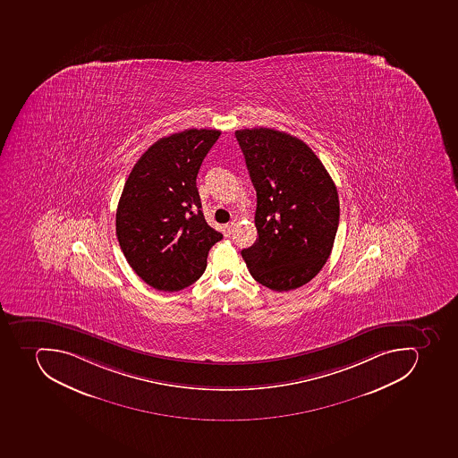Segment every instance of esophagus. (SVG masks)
Returning a JSON list of instances; mask_svg holds the SVG:
<instances>
[{
    "label": "esophagus",
    "instance_id": "obj_1",
    "mask_svg": "<svg viewBox=\"0 0 458 458\" xmlns=\"http://www.w3.org/2000/svg\"><path fill=\"white\" fill-rule=\"evenodd\" d=\"M234 228H235V223H234V221H231L230 224H227V225H225V234L230 235L231 233H233V231H234Z\"/></svg>",
    "mask_w": 458,
    "mask_h": 458
}]
</instances>
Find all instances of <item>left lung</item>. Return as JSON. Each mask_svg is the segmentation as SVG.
Here are the masks:
<instances>
[{
	"instance_id": "left-lung-1",
	"label": "left lung",
	"mask_w": 458,
	"mask_h": 458,
	"mask_svg": "<svg viewBox=\"0 0 458 458\" xmlns=\"http://www.w3.org/2000/svg\"><path fill=\"white\" fill-rule=\"evenodd\" d=\"M257 192L259 238L242 251L250 275L276 292L297 289L322 270L339 225L336 185L315 152L276 129L235 132Z\"/></svg>"
}]
</instances>
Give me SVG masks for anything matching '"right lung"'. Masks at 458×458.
<instances>
[{
  "label": "right lung",
  "instance_id": "add662e5",
  "mask_svg": "<svg viewBox=\"0 0 458 458\" xmlns=\"http://www.w3.org/2000/svg\"><path fill=\"white\" fill-rule=\"evenodd\" d=\"M220 135L216 129H187L161 138L124 183L117 242L129 266L154 289L178 292L197 282L209 249L223 238L205 221L197 190L199 166Z\"/></svg>",
  "mask_w": 458,
  "mask_h": 458
}]
</instances>
